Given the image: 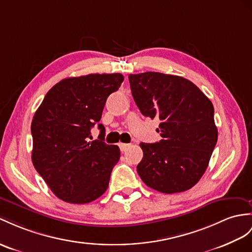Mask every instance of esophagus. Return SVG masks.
Masks as SVG:
<instances>
[{
	"label": "esophagus",
	"mask_w": 252,
	"mask_h": 252,
	"mask_svg": "<svg viewBox=\"0 0 252 252\" xmlns=\"http://www.w3.org/2000/svg\"><path fill=\"white\" fill-rule=\"evenodd\" d=\"M119 145H120V149L122 152H126L130 147V144H126V143H120Z\"/></svg>",
	"instance_id": "34e87169"
}]
</instances>
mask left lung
Returning <instances> with one entry per match:
<instances>
[{
    "mask_svg": "<svg viewBox=\"0 0 252 252\" xmlns=\"http://www.w3.org/2000/svg\"><path fill=\"white\" fill-rule=\"evenodd\" d=\"M128 79L141 113L160 120L157 131L162 139L140 143L139 176L159 192L186 191L204 174L217 143L213 103L183 77L147 71Z\"/></svg>",
    "mask_w": 252,
    "mask_h": 252,
    "instance_id": "left-lung-1",
    "label": "left lung"
}]
</instances>
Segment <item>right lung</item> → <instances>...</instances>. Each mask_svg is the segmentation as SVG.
<instances>
[{"label":"right lung","instance_id":"add662e5","mask_svg":"<svg viewBox=\"0 0 252 252\" xmlns=\"http://www.w3.org/2000/svg\"><path fill=\"white\" fill-rule=\"evenodd\" d=\"M121 73H91L66 78L46 94L31 125L32 161L36 171L61 200L90 203L109 186L120 159L118 145L90 141V128L101 119L108 96L118 91Z\"/></svg>","mask_w":252,"mask_h":252}]
</instances>
